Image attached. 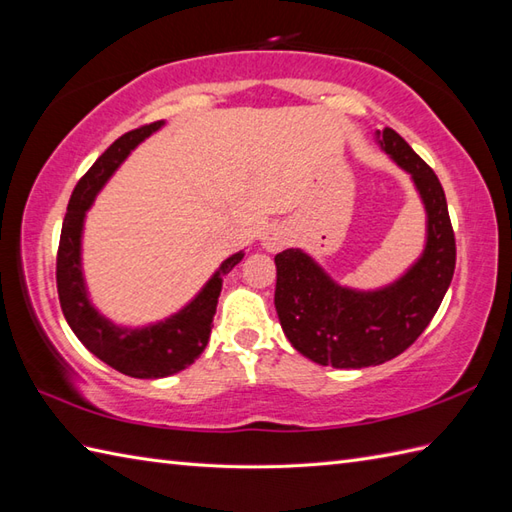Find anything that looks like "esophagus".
Returning <instances> with one entry per match:
<instances>
[{"mask_svg":"<svg viewBox=\"0 0 512 512\" xmlns=\"http://www.w3.org/2000/svg\"><path fill=\"white\" fill-rule=\"evenodd\" d=\"M290 239H292V231L286 224H273L266 228V233L262 237V246L268 250V253H277V250L290 244Z\"/></svg>","mask_w":512,"mask_h":512,"instance_id":"34e87169","label":"esophagus"}]
</instances>
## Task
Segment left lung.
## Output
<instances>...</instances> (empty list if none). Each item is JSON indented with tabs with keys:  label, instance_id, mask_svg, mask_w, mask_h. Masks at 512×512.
Here are the masks:
<instances>
[{
	"label": "left lung",
	"instance_id": "left-lung-1",
	"mask_svg": "<svg viewBox=\"0 0 512 512\" xmlns=\"http://www.w3.org/2000/svg\"><path fill=\"white\" fill-rule=\"evenodd\" d=\"M376 143L409 173L427 213L416 262L389 284L363 290L336 281L301 248L275 255V308L284 334L299 354L336 369L380 365L405 352L438 312L455 270V237L438 176L394 129L376 132Z\"/></svg>",
	"mask_w": 512,
	"mask_h": 512
}]
</instances>
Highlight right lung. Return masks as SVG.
Returning a JSON list of instances; mask_svg holds the SVG:
<instances>
[{
    "label": "right lung",
    "mask_w": 512,
    "mask_h": 512,
    "mask_svg": "<svg viewBox=\"0 0 512 512\" xmlns=\"http://www.w3.org/2000/svg\"><path fill=\"white\" fill-rule=\"evenodd\" d=\"M162 127L165 121L127 132L107 147L105 154L79 180L72 191L68 213H65L57 255V290L65 321L76 339L96 358L132 378H165L178 374L204 352L211 336L224 275L231 273L244 257V250L226 257L198 290V295L184 303L178 312L156 323L136 325V328L116 323L92 303L83 273L85 217L96 195L103 191L127 156Z\"/></svg>",
    "instance_id": "right-lung-1"
}]
</instances>
